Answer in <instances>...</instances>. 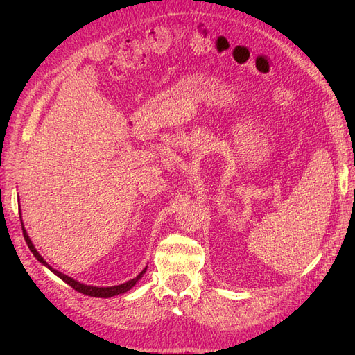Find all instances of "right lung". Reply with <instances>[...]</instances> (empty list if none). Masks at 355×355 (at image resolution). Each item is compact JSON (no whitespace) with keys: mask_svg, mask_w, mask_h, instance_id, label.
<instances>
[{"mask_svg":"<svg viewBox=\"0 0 355 355\" xmlns=\"http://www.w3.org/2000/svg\"><path fill=\"white\" fill-rule=\"evenodd\" d=\"M22 230H24V237H25V241H26V244H28V247H29V250L32 252V254H34V256L37 257V261H40L42 265L47 266L53 274H56V275L60 278V280H63L67 284H69L72 288H75V290H77V292H80V293H83V295L93 296V297H112V296H116V295L125 293V292H128V290H130L139 280H141L142 275L146 272V268H148V266H145V270H144L141 274H139L137 277H135L133 280H128L127 283L118 284V286H112V287H96V286L83 284V283H80V282H77V280H73V278H71V277H68V275H65V274H62V272H59V271H56V270H53V268H51L44 259H42V256L37 252L34 244H32V241H31V239H29V235H28L26 230H25L24 227H22Z\"/></svg>","mask_w":355,"mask_h":355,"instance_id":"obj_1","label":"right lung"}]
</instances>
